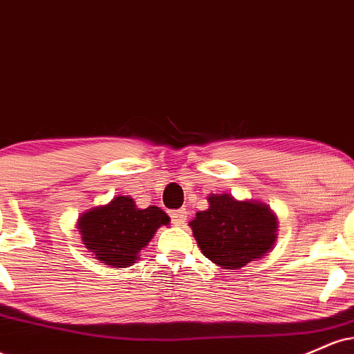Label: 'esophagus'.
<instances>
[{
	"mask_svg": "<svg viewBox=\"0 0 354 354\" xmlns=\"http://www.w3.org/2000/svg\"><path fill=\"white\" fill-rule=\"evenodd\" d=\"M169 216H171L173 225L181 226V225H185L186 218H188V213H186L185 208H181V209H174V211H171V213H169Z\"/></svg>",
	"mask_w": 354,
	"mask_h": 354,
	"instance_id": "34e87169",
	"label": "esophagus"
}]
</instances>
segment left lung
<instances>
[{
    "mask_svg": "<svg viewBox=\"0 0 354 354\" xmlns=\"http://www.w3.org/2000/svg\"><path fill=\"white\" fill-rule=\"evenodd\" d=\"M209 208L189 221L201 253L226 270H239L273 250L278 219L259 201H238L231 194H209Z\"/></svg>",
    "mask_w": 354,
    "mask_h": 354,
    "instance_id": "8db88e82",
    "label": "left lung"
}]
</instances>
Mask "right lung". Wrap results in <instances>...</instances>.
Instances as JSON below:
<instances>
[{"label": "right lung", "instance_id": "obj_1", "mask_svg": "<svg viewBox=\"0 0 354 354\" xmlns=\"http://www.w3.org/2000/svg\"><path fill=\"white\" fill-rule=\"evenodd\" d=\"M169 216L158 206L140 209L129 196H116L108 205L84 211L78 219L83 245L109 266L128 268L151 241Z\"/></svg>", "mask_w": 354, "mask_h": 354}]
</instances>
